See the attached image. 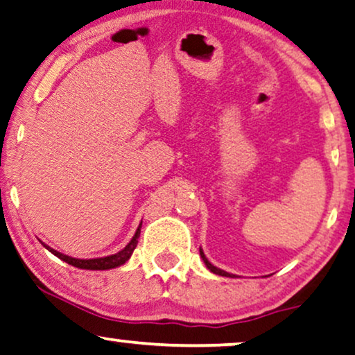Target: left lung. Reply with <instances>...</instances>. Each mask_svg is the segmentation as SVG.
Returning a JSON list of instances; mask_svg holds the SVG:
<instances>
[{
    "label": "left lung",
    "instance_id": "obj_1",
    "mask_svg": "<svg viewBox=\"0 0 355 355\" xmlns=\"http://www.w3.org/2000/svg\"><path fill=\"white\" fill-rule=\"evenodd\" d=\"M200 254H201V258H202V261H205V264L207 266V269H209L211 272H214V274H219V276H232V274H229V272H225V271H222V269H219V268H216L214 264H211L209 261H207V258L205 257V253H202V250L200 248Z\"/></svg>",
    "mask_w": 355,
    "mask_h": 355
}]
</instances>
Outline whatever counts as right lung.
I'll list each match as a JSON object with an SVG mask.
<instances>
[{"instance_id": "add662e5", "label": "right lung", "mask_w": 355, "mask_h": 355, "mask_svg": "<svg viewBox=\"0 0 355 355\" xmlns=\"http://www.w3.org/2000/svg\"><path fill=\"white\" fill-rule=\"evenodd\" d=\"M141 225H143V222H141L138 230H136L135 237L130 240V243L126 245L125 248L120 250V252L115 253V254H110V257H103V258H94V259H78V258H71L68 254H63L60 252H56V250L46 247L44 243V247L49 250L55 254V257H58L60 259H63L71 266L74 268H81V269H94V271H102V269H112V268H116V266H121V264H125L128 261L131 254H133L136 245H138V239H139V234H141Z\"/></svg>"}]
</instances>
